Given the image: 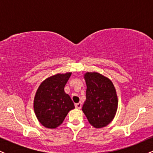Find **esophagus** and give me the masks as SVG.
<instances>
[{
	"label": "esophagus",
	"mask_w": 153,
	"mask_h": 153,
	"mask_svg": "<svg viewBox=\"0 0 153 153\" xmlns=\"http://www.w3.org/2000/svg\"><path fill=\"white\" fill-rule=\"evenodd\" d=\"M75 108H78V109H80V108H81V107H82V103L80 102L75 103Z\"/></svg>",
	"instance_id": "esophagus-1"
}]
</instances>
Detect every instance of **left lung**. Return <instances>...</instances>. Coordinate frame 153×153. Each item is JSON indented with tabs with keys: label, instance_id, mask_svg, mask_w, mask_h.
Instances as JSON below:
<instances>
[{
	"label": "left lung",
	"instance_id": "8db88e82",
	"mask_svg": "<svg viewBox=\"0 0 153 153\" xmlns=\"http://www.w3.org/2000/svg\"><path fill=\"white\" fill-rule=\"evenodd\" d=\"M86 99L82 110L93 127H106L113 120L118 106L117 93L108 78L98 73H87Z\"/></svg>",
	"mask_w": 153,
	"mask_h": 153
}]
</instances>
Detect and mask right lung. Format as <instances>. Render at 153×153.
<instances>
[{
    "label": "right lung",
    "mask_w": 153,
    "mask_h": 153,
    "mask_svg": "<svg viewBox=\"0 0 153 153\" xmlns=\"http://www.w3.org/2000/svg\"><path fill=\"white\" fill-rule=\"evenodd\" d=\"M71 73L57 74L47 78L39 87L34 97L35 114L47 128L54 129L60 125L70 111L75 108L65 85Z\"/></svg>",
    "instance_id": "add662e5"
}]
</instances>
